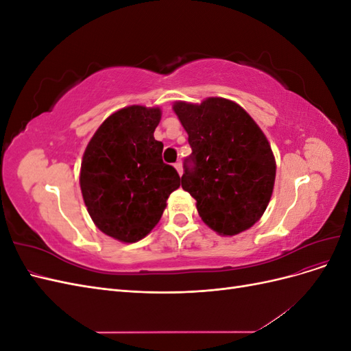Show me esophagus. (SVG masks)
I'll list each match as a JSON object with an SVG mask.
<instances>
[{
    "mask_svg": "<svg viewBox=\"0 0 351 351\" xmlns=\"http://www.w3.org/2000/svg\"><path fill=\"white\" fill-rule=\"evenodd\" d=\"M174 168L177 169V173H178L180 176L183 174V165H182V162H180V161H178V162H176V164H174Z\"/></svg>",
    "mask_w": 351,
    "mask_h": 351,
    "instance_id": "obj_1",
    "label": "esophagus"
}]
</instances>
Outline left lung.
Wrapping results in <instances>:
<instances>
[{
	"mask_svg": "<svg viewBox=\"0 0 351 351\" xmlns=\"http://www.w3.org/2000/svg\"><path fill=\"white\" fill-rule=\"evenodd\" d=\"M189 134L182 187L196 199L202 221L221 236H236L258 222L275 182V158L259 125L239 104L208 98L176 102Z\"/></svg>",
	"mask_w": 351,
	"mask_h": 351,
	"instance_id": "left-lung-1",
	"label": "left lung"
}]
</instances>
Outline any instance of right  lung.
I'll use <instances>...</instances> for the list:
<instances>
[{"mask_svg": "<svg viewBox=\"0 0 351 351\" xmlns=\"http://www.w3.org/2000/svg\"><path fill=\"white\" fill-rule=\"evenodd\" d=\"M159 120V108L125 107L99 125L83 154L84 205L95 226L124 243L149 234L180 187L176 168L162 161V142L154 137Z\"/></svg>", "mask_w": 351, "mask_h": 351, "instance_id": "1", "label": "right lung"}]
</instances>
